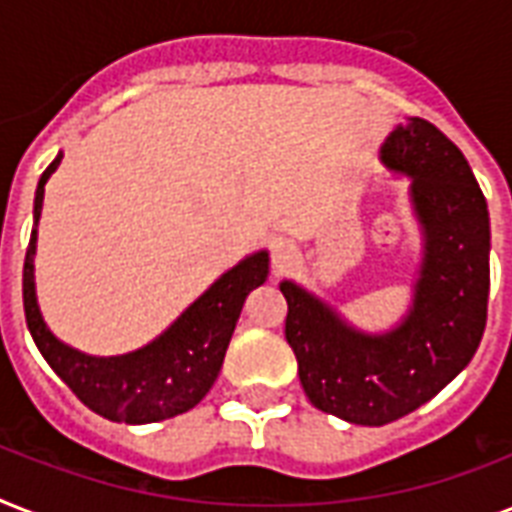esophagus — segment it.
<instances>
[{
	"mask_svg": "<svg viewBox=\"0 0 512 512\" xmlns=\"http://www.w3.org/2000/svg\"><path fill=\"white\" fill-rule=\"evenodd\" d=\"M300 260V252H297V247L292 244V241H273L271 247V263H273V271L276 273H284L289 271L292 265Z\"/></svg>",
	"mask_w": 512,
	"mask_h": 512,
	"instance_id": "34e87169",
	"label": "esophagus"
}]
</instances>
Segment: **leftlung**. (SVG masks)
<instances>
[{
  "instance_id": "left-lung-1",
  "label": "left lung",
  "mask_w": 512,
  "mask_h": 512,
  "mask_svg": "<svg viewBox=\"0 0 512 512\" xmlns=\"http://www.w3.org/2000/svg\"><path fill=\"white\" fill-rule=\"evenodd\" d=\"M380 162L409 177L422 231L412 305L393 329L353 327L335 305L295 281L287 297L289 348L316 409L380 428L420 409L470 364L484 337L489 303V209L462 151L425 119L398 124Z\"/></svg>"
}]
</instances>
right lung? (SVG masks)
<instances>
[{"label":"right lung","mask_w":512,"mask_h":512,"mask_svg":"<svg viewBox=\"0 0 512 512\" xmlns=\"http://www.w3.org/2000/svg\"><path fill=\"white\" fill-rule=\"evenodd\" d=\"M63 154L42 172L34 199V231L23 263V308L28 332L52 372L74 390L92 412L114 422L146 425L188 412L215 385L244 300L268 279V252L260 249L225 271L196 297L162 335L122 356H90L52 335L36 303V225L42 215L44 185Z\"/></svg>","instance_id":"obj_1"}]
</instances>
